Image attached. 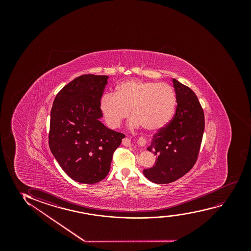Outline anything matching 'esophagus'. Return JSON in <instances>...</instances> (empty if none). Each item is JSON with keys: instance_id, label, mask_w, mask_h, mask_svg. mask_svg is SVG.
Returning <instances> with one entry per match:
<instances>
[{"instance_id": "34e87169", "label": "esophagus", "mask_w": 251, "mask_h": 251, "mask_svg": "<svg viewBox=\"0 0 251 251\" xmlns=\"http://www.w3.org/2000/svg\"><path fill=\"white\" fill-rule=\"evenodd\" d=\"M146 143H147L146 139H144V138L140 139L139 144L141 145V146H144ZM123 145H124V146H129L130 145V140L128 138H124V140H123Z\"/></svg>"}]
</instances>
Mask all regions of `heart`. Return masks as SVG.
I'll return each mask as SVG.
<instances>
[{
  "instance_id": "1",
  "label": "heart",
  "mask_w": 251,
  "mask_h": 251,
  "mask_svg": "<svg viewBox=\"0 0 251 251\" xmlns=\"http://www.w3.org/2000/svg\"><path fill=\"white\" fill-rule=\"evenodd\" d=\"M176 105L175 91L168 84L133 79L117 85L114 94H104L100 109L110 128L119 127L130 110L133 126L157 132L172 121Z\"/></svg>"
}]
</instances>
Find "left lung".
Here are the masks:
<instances>
[{"label":"left lung","instance_id":"left-lung-1","mask_svg":"<svg viewBox=\"0 0 251 251\" xmlns=\"http://www.w3.org/2000/svg\"><path fill=\"white\" fill-rule=\"evenodd\" d=\"M176 96L175 116L151 139L148 150L157 156L155 165L143 174L151 182L165 184L192 169L199 154L205 127L201 105L192 90L172 79Z\"/></svg>","mask_w":251,"mask_h":251}]
</instances>
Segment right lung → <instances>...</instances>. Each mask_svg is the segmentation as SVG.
<instances>
[{
    "label": "right lung",
    "mask_w": 251,
    "mask_h": 251,
    "mask_svg": "<svg viewBox=\"0 0 251 251\" xmlns=\"http://www.w3.org/2000/svg\"><path fill=\"white\" fill-rule=\"evenodd\" d=\"M108 78L77 77L57 93L50 111L52 154L69 177L85 184L105 178L114 151L125 137L100 122V100Z\"/></svg>",
    "instance_id": "add662e5"
}]
</instances>
